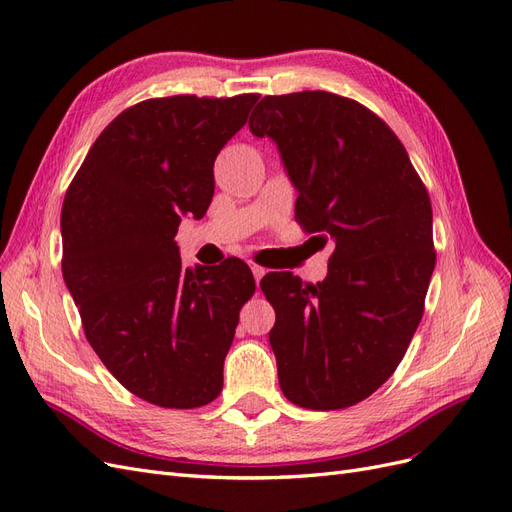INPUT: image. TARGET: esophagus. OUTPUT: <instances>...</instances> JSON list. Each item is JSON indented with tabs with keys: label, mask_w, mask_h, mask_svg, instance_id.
Wrapping results in <instances>:
<instances>
[{
	"label": "esophagus",
	"mask_w": 512,
	"mask_h": 512,
	"mask_svg": "<svg viewBox=\"0 0 512 512\" xmlns=\"http://www.w3.org/2000/svg\"><path fill=\"white\" fill-rule=\"evenodd\" d=\"M252 273H254V280H256V284L262 280V275L267 273V269H262L260 265H252Z\"/></svg>",
	"instance_id": "1"
}]
</instances>
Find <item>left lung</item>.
<instances>
[{
  "label": "left lung",
  "instance_id": "obj_1",
  "mask_svg": "<svg viewBox=\"0 0 512 512\" xmlns=\"http://www.w3.org/2000/svg\"><path fill=\"white\" fill-rule=\"evenodd\" d=\"M250 130L280 149L294 220L335 243L322 282L290 271L260 282L282 393L307 410L354 406L393 376L423 318L436 267L429 194L395 132L350 98L265 96Z\"/></svg>",
  "mask_w": 512,
  "mask_h": 512
}]
</instances>
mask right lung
<instances>
[{
	"label": "right lung",
	"mask_w": 512,
	"mask_h": 512,
	"mask_svg": "<svg viewBox=\"0 0 512 512\" xmlns=\"http://www.w3.org/2000/svg\"><path fill=\"white\" fill-rule=\"evenodd\" d=\"M258 94L151 98L117 115L91 145L61 207V271L104 367L153 406H207L224 384L250 267H183V215L200 220L213 162Z\"/></svg>",
	"instance_id": "1"
}]
</instances>
